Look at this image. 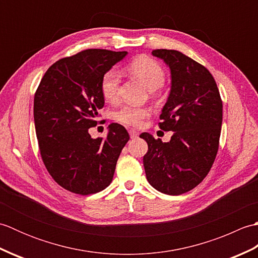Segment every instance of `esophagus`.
I'll return each mask as SVG.
<instances>
[{
  "instance_id": "obj_1",
  "label": "esophagus",
  "mask_w": 258,
  "mask_h": 258,
  "mask_svg": "<svg viewBox=\"0 0 258 258\" xmlns=\"http://www.w3.org/2000/svg\"><path fill=\"white\" fill-rule=\"evenodd\" d=\"M138 135H139V133L136 132L135 130H130V136H131V139H136V138H138Z\"/></svg>"
}]
</instances>
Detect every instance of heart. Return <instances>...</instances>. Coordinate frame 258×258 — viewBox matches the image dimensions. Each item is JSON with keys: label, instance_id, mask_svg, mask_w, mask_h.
Masks as SVG:
<instances>
[{"label": "heart", "instance_id": "b5f03b06", "mask_svg": "<svg viewBox=\"0 0 258 258\" xmlns=\"http://www.w3.org/2000/svg\"><path fill=\"white\" fill-rule=\"evenodd\" d=\"M128 71L138 78L147 89L154 91L161 87L165 81V72L160 63L149 56H139L128 64ZM119 74L111 70L103 75L101 80V93L107 102H114L118 97ZM151 115V111L144 106L124 105L114 114L115 119L124 125L138 127L145 118Z\"/></svg>", "mask_w": 258, "mask_h": 258}]
</instances>
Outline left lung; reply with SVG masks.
Wrapping results in <instances>:
<instances>
[{"label": "left lung", "instance_id": "obj_1", "mask_svg": "<svg viewBox=\"0 0 258 258\" xmlns=\"http://www.w3.org/2000/svg\"><path fill=\"white\" fill-rule=\"evenodd\" d=\"M152 54L171 69V93L158 126L174 134L167 143L149 133L140 135L149 145L143 157L145 174L158 191L180 195L196 187L215 161L223 102L213 75L202 64L175 50L160 48Z\"/></svg>", "mask_w": 258, "mask_h": 258}]
</instances>
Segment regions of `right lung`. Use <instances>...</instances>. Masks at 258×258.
<instances>
[{
  "label": "right lung",
  "mask_w": 258,
  "mask_h": 258,
  "mask_svg": "<svg viewBox=\"0 0 258 258\" xmlns=\"http://www.w3.org/2000/svg\"><path fill=\"white\" fill-rule=\"evenodd\" d=\"M127 52L89 48L51 65L34 95V123L42 161L52 178L74 194L91 195L111 184L130 140L112 123L106 139H92L104 106L103 75Z\"/></svg>",
  "instance_id": "1"
}]
</instances>
